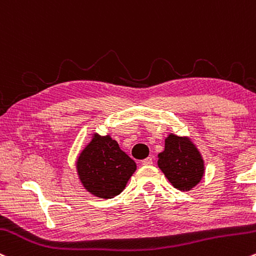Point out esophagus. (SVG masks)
Masks as SVG:
<instances>
[{
    "label": "esophagus",
    "mask_w": 256,
    "mask_h": 256,
    "mask_svg": "<svg viewBox=\"0 0 256 256\" xmlns=\"http://www.w3.org/2000/svg\"><path fill=\"white\" fill-rule=\"evenodd\" d=\"M152 164H153V159H152L150 156H148V158L142 160V165H152Z\"/></svg>",
    "instance_id": "34e87169"
}]
</instances>
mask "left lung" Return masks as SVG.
Here are the masks:
<instances>
[{"label":"left lung","mask_w":256,"mask_h":256,"mask_svg":"<svg viewBox=\"0 0 256 256\" xmlns=\"http://www.w3.org/2000/svg\"><path fill=\"white\" fill-rule=\"evenodd\" d=\"M158 166L174 187L190 190L204 175V160L188 137L170 134L165 148L158 154Z\"/></svg>","instance_id":"obj_1"}]
</instances>
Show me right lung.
I'll use <instances>...</instances> for the list:
<instances>
[{
  "instance_id": "add662e5",
  "label": "right lung",
  "mask_w": 256,
  "mask_h": 256,
  "mask_svg": "<svg viewBox=\"0 0 256 256\" xmlns=\"http://www.w3.org/2000/svg\"><path fill=\"white\" fill-rule=\"evenodd\" d=\"M81 184L91 194L110 199L120 194L136 170V162L110 136L94 134L76 162Z\"/></svg>"
}]
</instances>
